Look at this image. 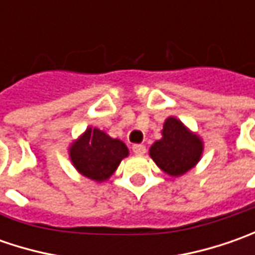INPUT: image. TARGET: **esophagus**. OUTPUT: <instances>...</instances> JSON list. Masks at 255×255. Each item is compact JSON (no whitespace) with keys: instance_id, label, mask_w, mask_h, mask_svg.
Returning a JSON list of instances; mask_svg holds the SVG:
<instances>
[{"instance_id":"34e87169","label":"esophagus","mask_w":255,"mask_h":255,"mask_svg":"<svg viewBox=\"0 0 255 255\" xmlns=\"http://www.w3.org/2000/svg\"><path fill=\"white\" fill-rule=\"evenodd\" d=\"M132 150L136 156H143L146 153V146L144 144H133Z\"/></svg>"}]
</instances>
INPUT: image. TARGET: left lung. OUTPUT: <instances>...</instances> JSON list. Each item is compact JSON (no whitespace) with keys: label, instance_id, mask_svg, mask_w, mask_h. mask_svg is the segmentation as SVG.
<instances>
[{"label":"left lung","instance_id":"8db88e82","mask_svg":"<svg viewBox=\"0 0 255 255\" xmlns=\"http://www.w3.org/2000/svg\"><path fill=\"white\" fill-rule=\"evenodd\" d=\"M149 153L164 173L179 177L199 163L203 142L179 119L170 116L163 125L162 139L153 143Z\"/></svg>","mask_w":255,"mask_h":255}]
</instances>
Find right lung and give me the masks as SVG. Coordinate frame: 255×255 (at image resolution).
<instances>
[{
	"mask_svg": "<svg viewBox=\"0 0 255 255\" xmlns=\"http://www.w3.org/2000/svg\"><path fill=\"white\" fill-rule=\"evenodd\" d=\"M128 154L129 150L122 140L112 139L96 128H88L69 147L75 169L95 181L108 180Z\"/></svg>",
	"mask_w": 255,
	"mask_h": 255,
	"instance_id": "right-lung-1",
	"label": "right lung"
}]
</instances>
